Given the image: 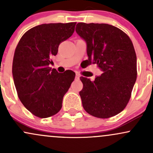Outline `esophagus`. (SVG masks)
Masks as SVG:
<instances>
[{"label": "esophagus", "instance_id": "1", "mask_svg": "<svg viewBox=\"0 0 153 153\" xmlns=\"http://www.w3.org/2000/svg\"><path fill=\"white\" fill-rule=\"evenodd\" d=\"M75 78L76 79L80 78V74H79V73H75Z\"/></svg>", "mask_w": 153, "mask_h": 153}]
</instances>
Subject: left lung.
<instances>
[{
  "instance_id": "left-lung-1",
  "label": "left lung",
  "mask_w": 153,
  "mask_h": 153,
  "mask_svg": "<svg viewBox=\"0 0 153 153\" xmlns=\"http://www.w3.org/2000/svg\"><path fill=\"white\" fill-rule=\"evenodd\" d=\"M77 34L86 42L88 59L103 73L91 81L80 77L83 108L89 114L107 119L127 106L137 79V56L133 44L124 31L106 24L78 23Z\"/></svg>"
}]
</instances>
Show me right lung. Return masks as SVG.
<instances>
[{
  "label": "right lung",
  "instance_id": "obj_1",
  "mask_svg": "<svg viewBox=\"0 0 153 153\" xmlns=\"http://www.w3.org/2000/svg\"><path fill=\"white\" fill-rule=\"evenodd\" d=\"M76 22L44 24L28 30L16 47L12 65L17 94L25 108L39 118L52 117L62 108L64 95L74 80L73 71L51 70L50 57L59 44L71 37Z\"/></svg>",
  "mask_w": 153,
  "mask_h": 153
}]
</instances>
